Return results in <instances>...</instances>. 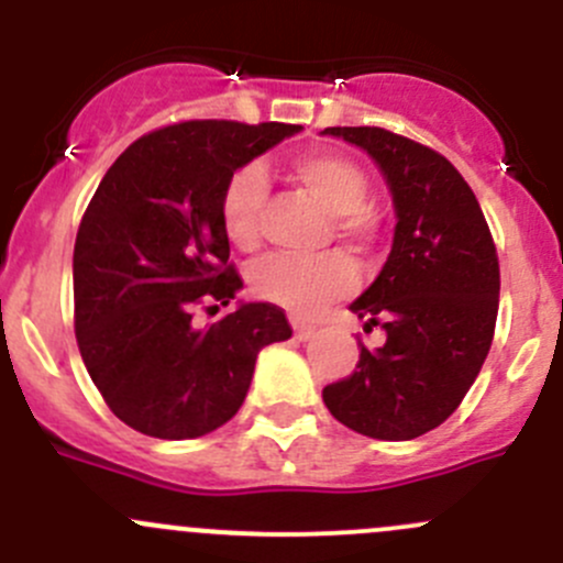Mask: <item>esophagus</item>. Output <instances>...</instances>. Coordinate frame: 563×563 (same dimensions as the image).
I'll return each mask as SVG.
<instances>
[{
    "label": "esophagus",
    "mask_w": 563,
    "mask_h": 563,
    "mask_svg": "<svg viewBox=\"0 0 563 563\" xmlns=\"http://www.w3.org/2000/svg\"><path fill=\"white\" fill-rule=\"evenodd\" d=\"M291 327H294V334H297V340H310L316 332L313 323L302 321V318H297V316H291Z\"/></svg>",
    "instance_id": "34e87169"
}]
</instances>
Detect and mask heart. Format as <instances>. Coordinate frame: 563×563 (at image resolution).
<instances>
[{"mask_svg":"<svg viewBox=\"0 0 563 563\" xmlns=\"http://www.w3.org/2000/svg\"><path fill=\"white\" fill-rule=\"evenodd\" d=\"M288 174L332 214V234L351 247L365 250L376 242L382 214L365 201L367 174L340 152H308L288 163ZM266 181L264 168L247 163L229 176L220 196V223L231 245L253 250L261 236ZM356 266L340 250L299 258V255H269L250 269V288L266 302L283 305L294 313H313L321 305L345 297L356 286Z\"/></svg>","mask_w":563,"mask_h":563,"instance_id":"1","label":"heart"}]
</instances>
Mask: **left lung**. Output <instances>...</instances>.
Masks as SVG:
<instances>
[{"label": "left lung", "mask_w": 563, "mask_h": 563, "mask_svg": "<svg viewBox=\"0 0 563 563\" xmlns=\"http://www.w3.org/2000/svg\"><path fill=\"white\" fill-rule=\"evenodd\" d=\"M378 163L395 203L391 253L351 302L387 343L360 349L351 376L323 387L329 413L382 441H411L455 413L496 332L501 272L479 201L430 146L384 128H327Z\"/></svg>", "instance_id": "8db88e82"}]
</instances>
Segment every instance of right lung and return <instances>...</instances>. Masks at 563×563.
Returning <instances> with one entry per match:
<instances>
[{
    "label": "right lung",
    "instance_id": "1",
    "mask_svg": "<svg viewBox=\"0 0 563 563\" xmlns=\"http://www.w3.org/2000/svg\"><path fill=\"white\" fill-rule=\"evenodd\" d=\"M299 124L190 119L128 146L95 190L73 250L76 340L113 413L152 439H198L245 402L255 356L291 338L277 305L247 302L198 329L242 288L220 196L229 176Z\"/></svg>",
    "mask_w": 563,
    "mask_h": 563
}]
</instances>
